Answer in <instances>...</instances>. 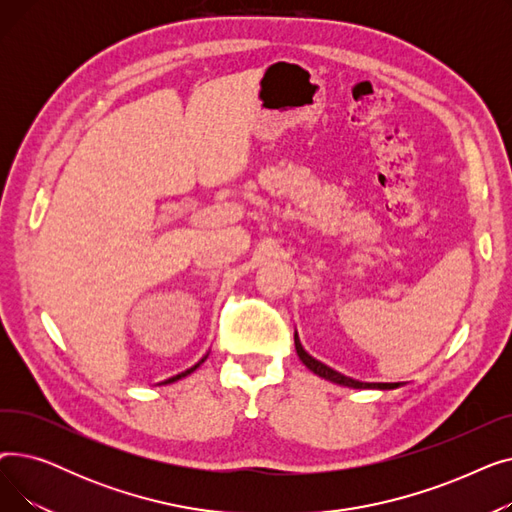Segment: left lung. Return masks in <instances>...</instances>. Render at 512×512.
Listing matches in <instances>:
<instances>
[{
  "label": "left lung",
  "instance_id": "1",
  "mask_svg": "<svg viewBox=\"0 0 512 512\" xmlns=\"http://www.w3.org/2000/svg\"><path fill=\"white\" fill-rule=\"evenodd\" d=\"M294 346H297L299 359H301L313 373H317L319 378H326V380H330V382H334V384L348 386V388H378V390H392V388H398V386H400V384H367V382H357V380L346 378V375H342V373L330 369L328 365L319 363L317 359H313L311 355H307L305 348H303L301 342H299V336H297V334H294Z\"/></svg>",
  "mask_w": 512,
  "mask_h": 512
}]
</instances>
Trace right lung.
I'll use <instances>...</instances> for the list:
<instances>
[{
  "mask_svg": "<svg viewBox=\"0 0 512 512\" xmlns=\"http://www.w3.org/2000/svg\"><path fill=\"white\" fill-rule=\"evenodd\" d=\"M203 361H205V357H203V359H201V361H199V363H197V365H193V367H191V369H186V371H182V373H178V375H174V378H170V380H166V382H164V384H172V382H176V380H180V378H184V375H188V373H193V371H195V369H197V367H199V365H201V363H203Z\"/></svg>",
  "mask_w": 512,
  "mask_h": 512,
  "instance_id": "right-lung-1",
  "label": "right lung"
}]
</instances>
